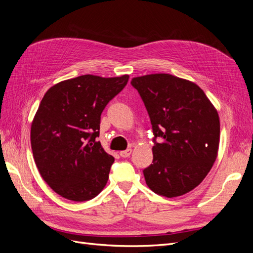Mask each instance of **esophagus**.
Listing matches in <instances>:
<instances>
[{
  "mask_svg": "<svg viewBox=\"0 0 253 253\" xmlns=\"http://www.w3.org/2000/svg\"><path fill=\"white\" fill-rule=\"evenodd\" d=\"M131 153H132V149H126V151H121L120 152V156L124 157V158H126V157H128L129 155H131Z\"/></svg>",
  "mask_w": 253,
  "mask_h": 253,
  "instance_id": "esophagus-1",
  "label": "esophagus"
}]
</instances>
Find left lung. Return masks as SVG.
Here are the masks:
<instances>
[{
    "label": "left lung",
    "mask_w": 253,
    "mask_h": 253,
    "mask_svg": "<svg viewBox=\"0 0 253 253\" xmlns=\"http://www.w3.org/2000/svg\"><path fill=\"white\" fill-rule=\"evenodd\" d=\"M147 109L154 134L153 164L143 175L156 194L176 197L204 180L215 162L219 117L204 90L169 74L133 78ZM160 136L162 141L156 142Z\"/></svg>",
    "instance_id": "8db88e82"
}]
</instances>
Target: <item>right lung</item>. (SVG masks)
Wrapping results in <instances>:
<instances>
[{"mask_svg": "<svg viewBox=\"0 0 253 253\" xmlns=\"http://www.w3.org/2000/svg\"><path fill=\"white\" fill-rule=\"evenodd\" d=\"M127 81L128 75H83L45 93L33 120L30 142L42 178L66 200L89 201L108 182L114 157L96 138L102 111Z\"/></svg>", "mask_w": 253, "mask_h": 253, "instance_id": "1", "label": "right lung"}]
</instances>
